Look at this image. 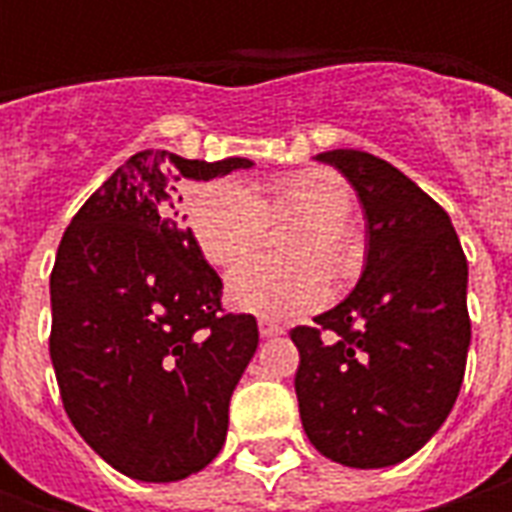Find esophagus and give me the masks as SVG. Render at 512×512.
<instances>
[{
	"mask_svg": "<svg viewBox=\"0 0 512 512\" xmlns=\"http://www.w3.org/2000/svg\"><path fill=\"white\" fill-rule=\"evenodd\" d=\"M259 333H262L265 339H270V336H282V333H285V327L276 325V322H267V319H262V322H259Z\"/></svg>",
	"mask_w": 512,
	"mask_h": 512,
	"instance_id": "obj_1",
	"label": "esophagus"
}]
</instances>
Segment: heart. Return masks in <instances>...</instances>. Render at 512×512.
I'll use <instances>...</instances> for the list:
<instances>
[{
    "instance_id": "obj_1",
    "label": "heart",
    "mask_w": 512,
    "mask_h": 512,
    "mask_svg": "<svg viewBox=\"0 0 512 512\" xmlns=\"http://www.w3.org/2000/svg\"><path fill=\"white\" fill-rule=\"evenodd\" d=\"M353 190L325 168L276 176L262 193L236 179L199 187L187 205L196 245L213 267H236L259 247L267 219L296 216L285 242L293 262H247L227 279V296L265 319H293L327 299V276L347 282L362 265V247L350 227Z\"/></svg>"
}]
</instances>
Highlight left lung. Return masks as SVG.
Returning <instances> with one entry per match:
<instances>
[{"mask_svg": "<svg viewBox=\"0 0 512 512\" xmlns=\"http://www.w3.org/2000/svg\"><path fill=\"white\" fill-rule=\"evenodd\" d=\"M319 159L356 187L370 242L356 290L290 330L302 427L333 462L387 467L413 456L459 396L467 259L444 207L402 170L364 150Z\"/></svg>", "mask_w": 512, "mask_h": 512, "instance_id": "left-lung-1", "label": "left lung"}]
</instances>
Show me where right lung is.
Instances as JSON below:
<instances>
[{"label":"right lung","instance_id":"obj_1","mask_svg":"<svg viewBox=\"0 0 512 512\" xmlns=\"http://www.w3.org/2000/svg\"><path fill=\"white\" fill-rule=\"evenodd\" d=\"M236 168L250 159L142 150L79 207L56 250L50 359L65 413L139 482H179L216 459L259 344L256 319L222 307V279L173 207L179 179Z\"/></svg>","mask_w":512,"mask_h":512}]
</instances>
